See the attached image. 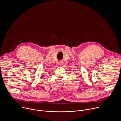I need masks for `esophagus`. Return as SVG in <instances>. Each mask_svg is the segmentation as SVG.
<instances>
[{"label": "esophagus", "instance_id": "esophagus-1", "mask_svg": "<svg viewBox=\"0 0 121 121\" xmlns=\"http://www.w3.org/2000/svg\"><path fill=\"white\" fill-rule=\"evenodd\" d=\"M63 62H62V61H59V63H58V64H59V65H63Z\"/></svg>", "mask_w": 121, "mask_h": 121}]
</instances>
